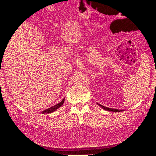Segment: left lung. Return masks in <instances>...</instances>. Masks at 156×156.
I'll list each match as a JSON object with an SVG mask.
<instances>
[{"mask_svg":"<svg viewBox=\"0 0 156 156\" xmlns=\"http://www.w3.org/2000/svg\"><path fill=\"white\" fill-rule=\"evenodd\" d=\"M97 104L98 105H100L101 108H103V109H105V111H112V112H122V111H124L125 110H122V109H121V110H119V109H115V108H108V107H105V106H103V105H100V104H98V103H97Z\"/></svg>","mask_w":156,"mask_h":156,"instance_id":"8db88e82","label":"left lung"}]
</instances>
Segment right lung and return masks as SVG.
Returning <instances> with one entry per match:
<instances>
[{"label": "right lung", "instance_id": "1", "mask_svg": "<svg viewBox=\"0 0 156 156\" xmlns=\"http://www.w3.org/2000/svg\"><path fill=\"white\" fill-rule=\"evenodd\" d=\"M64 100H65V98L59 103H58V104H56V105H55L53 107H51L48 108V109H45L43 111H41V113H42V114H49V113L54 112L55 111H56V109H58L59 107H60L61 106L63 105V103L64 102Z\"/></svg>", "mask_w": 156, "mask_h": 156}]
</instances>
